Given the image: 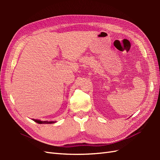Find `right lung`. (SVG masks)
<instances>
[{"label":"right lung","instance_id":"1","mask_svg":"<svg viewBox=\"0 0 160 160\" xmlns=\"http://www.w3.org/2000/svg\"><path fill=\"white\" fill-rule=\"evenodd\" d=\"M34 122H36V123H38V124H52L54 123L55 122L53 121H51V122H48V121H40L38 120H35V119H33V120Z\"/></svg>","mask_w":160,"mask_h":160}]
</instances>
